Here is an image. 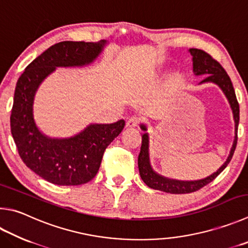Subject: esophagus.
Listing matches in <instances>:
<instances>
[{"mask_svg": "<svg viewBox=\"0 0 248 248\" xmlns=\"http://www.w3.org/2000/svg\"><path fill=\"white\" fill-rule=\"evenodd\" d=\"M138 124H139L138 117H131V118H129L127 120V123H125V127H127V128H136Z\"/></svg>", "mask_w": 248, "mask_h": 248, "instance_id": "1", "label": "esophagus"}]
</instances>
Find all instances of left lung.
Instances as JSON below:
<instances>
[{
    "instance_id": "obj_1",
    "label": "left lung",
    "mask_w": 248,
    "mask_h": 248,
    "mask_svg": "<svg viewBox=\"0 0 248 248\" xmlns=\"http://www.w3.org/2000/svg\"><path fill=\"white\" fill-rule=\"evenodd\" d=\"M188 53L192 56L193 74H194V76H205V79L202 80L199 84L214 83L218 85L220 90L223 92L224 96L227 97L232 109L234 119V139L230 153H229L226 161H224L223 165L217 171L209 174L208 177L199 180H190V181L188 180H177L161 175L153 169L150 158V136H148L147 132V125L145 124H140V128H141L142 131H144V133L142 134L141 151H140L138 158L139 172L140 175H141V179L148 187L166 193H171V194H186V193L195 192L202 186H205L206 184L213 181L216 177H218L222 172L228 164L230 163L237 143L240 106H238L235 92H234L230 77L226 73V70L222 68V66L217 61H215L209 54L197 48H190L188 49Z\"/></svg>"
}]
</instances>
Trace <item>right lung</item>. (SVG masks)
I'll use <instances>...</instances> for the list:
<instances>
[{
	"instance_id": "add662e5",
	"label": "right lung",
	"mask_w": 248,
	"mask_h": 248,
	"mask_svg": "<svg viewBox=\"0 0 248 248\" xmlns=\"http://www.w3.org/2000/svg\"><path fill=\"white\" fill-rule=\"evenodd\" d=\"M108 41H62L44 51L18 79L11 115V131L27 167L57 186H80L95 177L106 147L123 131L124 120L90 124L68 138L46 136L34 119V98L40 85L56 68L93 64Z\"/></svg>"
}]
</instances>
